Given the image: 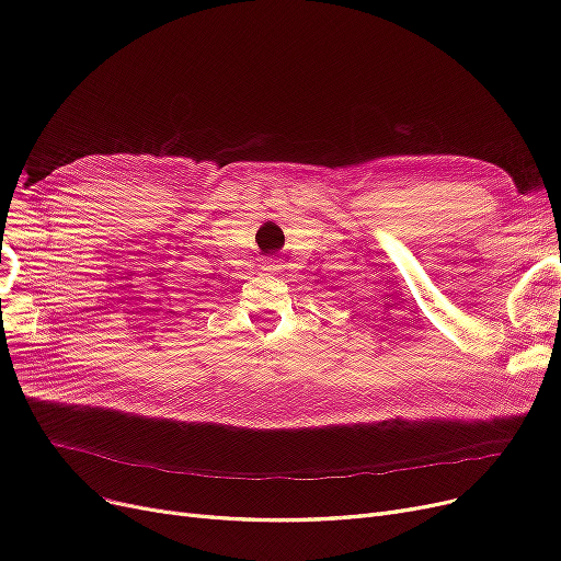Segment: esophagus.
<instances>
[{
	"mask_svg": "<svg viewBox=\"0 0 561 561\" xmlns=\"http://www.w3.org/2000/svg\"><path fill=\"white\" fill-rule=\"evenodd\" d=\"M261 271H265V273H279V261L277 259H263L261 261Z\"/></svg>",
	"mask_w": 561,
	"mask_h": 561,
	"instance_id": "obj_1",
	"label": "esophagus"
}]
</instances>
